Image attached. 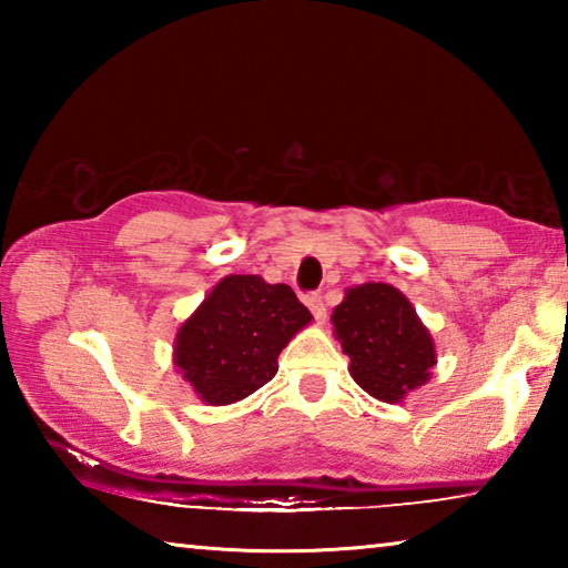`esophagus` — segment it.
<instances>
[{
  "label": "esophagus",
  "mask_w": 568,
  "mask_h": 568,
  "mask_svg": "<svg viewBox=\"0 0 568 568\" xmlns=\"http://www.w3.org/2000/svg\"><path fill=\"white\" fill-rule=\"evenodd\" d=\"M305 305L311 307V313L315 315V321H318V323L325 321V303H323V295H318V293L307 295V297H305Z\"/></svg>",
  "instance_id": "34e87169"
}]
</instances>
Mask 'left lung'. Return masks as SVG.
Returning a JSON list of instances; mask_svg holds the SVG:
<instances>
[{"instance_id": "8db88e82", "label": "left lung", "mask_w": 568, "mask_h": 568, "mask_svg": "<svg viewBox=\"0 0 568 568\" xmlns=\"http://www.w3.org/2000/svg\"><path fill=\"white\" fill-rule=\"evenodd\" d=\"M331 321L335 338L351 358V376L368 396L403 403L430 381L436 365L434 335L398 287L388 283L345 287Z\"/></svg>"}]
</instances>
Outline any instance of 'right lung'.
Returning a JSON list of instances; mask_svg holds the SVG:
<instances>
[{"label":"right lung","instance_id":"right-lung-1","mask_svg":"<svg viewBox=\"0 0 568 568\" xmlns=\"http://www.w3.org/2000/svg\"><path fill=\"white\" fill-rule=\"evenodd\" d=\"M311 321L291 285L225 275L182 321L172 363L200 400L230 406L275 376L277 355Z\"/></svg>","mask_w":568,"mask_h":568}]
</instances>
